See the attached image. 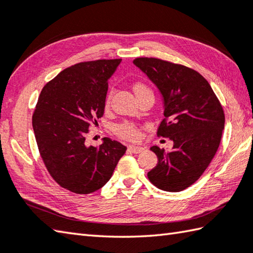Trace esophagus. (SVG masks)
<instances>
[{"label":"esophagus","instance_id":"34e87169","mask_svg":"<svg viewBox=\"0 0 253 253\" xmlns=\"http://www.w3.org/2000/svg\"><path fill=\"white\" fill-rule=\"evenodd\" d=\"M128 151H131L132 153H140L143 150H144V147L142 146H137V145H130L127 147Z\"/></svg>","mask_w":253,"mask_h":253}]
</instances>
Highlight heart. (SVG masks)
<instances>
[{"mask_svg":"<svg viewBox=\"0 0 253 253\" xmlns=\"http://www.w3.org/2000/svg\"><path fill=\"white\" fill-rule=\"evenodd\" d=\"M133 92H134L135 97L139 99L143 96H146V94H151L153 96V91L152 89L146 85L145 84H143L141 82H136L133 84ZM104 106L106 108L109 106V99H106V102H104ZM114 133L121 139L128 140V141H136L140 139L141 133L139 127H137L134 123L132 122H121L114 126Z\"/></svg>","mask_w":253,"mask_h":253,"instance_id":"heart-1","label":"heart"}]
</instances>
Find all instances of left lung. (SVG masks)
Listing matches in <instances>:
<instances>
[{"mask_svg": "<svg viewBox=\"0 0 253 253\" xmlns=\"http://www.w3.org/2000/svg\"><path fill=\"white\" fill-rule=\"evenodd\" d=\"M164 100V119L157 135L173 141V150H151L157 164L147 173L150 182L165 192H180L201 177L220 144L225 113L211 84L196 70L159 58L133 60Z\"/></svg>", "mask_w": 253, "mask_h": 253, "instance_id": "8db88e82", "label": "left lung"}]
</instances>
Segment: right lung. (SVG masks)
Returning a JSON list of instances; mask_svg holds the SVG:
<instances>
[{"label": "right lung", "mask_w": 253, "mask_h": 253, "mask_svg": "<svg viewBox=\"0 0 253 253\" xmlns=\"http://www.w3.org/2000/svg\"><path fill=\"white\" fill-rule=\"evenodd\" d=\"M121 59L84 61L47 83L33 113L38 150L55 182L75 194H91L111 178L126 147L104 137L87 146L89 127L103 116L108 80Z\"/></svg>", "instance_id": "1"}]
</instances>
